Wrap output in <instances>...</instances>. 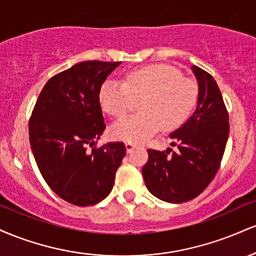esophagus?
Here are the masks:
<instances>
[{"mask_svg": "<svg viewBox=\"0 0 256 256\" xmlns=\"http://www.w3.org/2000/svg\"><path fill=\"white\" fill-rule=\"evenodd\" d=\"M125 146H126V152H131L134 148H136V144H134V143H126Z\"/></svg>", "mask_w": 256, "mask_h": 256, "instance_id": "esophagus-1", "label": "esophagus"}]
</instances>
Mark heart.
Returning a JSON list of instances; mask_svg holds the SVG:
<instances>
[{"mask_svg": "<svg viewBox=\"0 0 256 256\" xmlns=\"http://www.w3.org/2000/svg\"><path fill=\"white\" fill-rule=\"evenodd\" d=\"M198 98V83L165 64L134 70L126 74L124 83L106 80L98 92L102 110L116 119L125 116L134 101L140 100V116L120 120L110 128L114 140L128 143L144 142L160 128L176 130L190 116Z\"/></svg>", "mask_w": 256, "mask_h": 256, "instance_id": "obj_1", "label": "heart"}]
</instances>
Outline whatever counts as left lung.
<instances>
[{
  "label": "left lung",
  "mask_w": 256,
  "mask_h": 256,
  "mask_svg": "<svg viewBox=\"0 0 256 256\" xmlns=\"http://www.w3.org/2000/svg\"><path fill=\"white\" fill-rule=\"evenodd\" d=\"M198 83V101L192 118L172 132V146L178 150L148 149L143 166L144 183L152 195L171 204L198 198L218 172L226 142L228 113L218 84L208 72L192 66Z\"/></svg>",
  "instance_id": "1"
}]
</instances>
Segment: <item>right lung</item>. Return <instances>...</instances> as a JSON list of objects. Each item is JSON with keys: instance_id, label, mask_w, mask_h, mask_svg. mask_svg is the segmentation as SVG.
Masks as SVG:
<instances>
[{"instance_id": "add662e5", "label": "right lung", "mask_w": 256, "mask_h": 256, "mask_svg": "<svg viewBox=\"0 0 256 256\" xmlns=\"http://www.w3.org/2000/svg\"><path fill=\"white\" fill-rule=\"evenodd\" d=\"M120 64L83 61L55 74L40 91L28 122L31 149L44 180L79 207L110 195L126 154L122 142L88 150L106 128L100 88Z\"/></svg>"}]
</instances>
